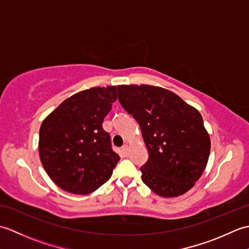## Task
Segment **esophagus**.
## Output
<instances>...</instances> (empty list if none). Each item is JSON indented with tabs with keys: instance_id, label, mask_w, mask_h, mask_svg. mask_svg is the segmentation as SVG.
<instances>
[{
	"instance_id": "34e87169",
	"label": "esophagus",
	"mask_w": 249,
	"mask_h": 249,
	"mask_svg": "<svg viewBox=\"0 0 249 249\" xmlns=\"http://www.w3.org/2000/svg\"><path fill=\"white\" fill-rule=\"evenodd\" d=\"M121 151H122V154H123L124 156H126V155H127V153H128V146L126 145V144H124L123 146H122Z\"/></svg>"
}]
</instances>
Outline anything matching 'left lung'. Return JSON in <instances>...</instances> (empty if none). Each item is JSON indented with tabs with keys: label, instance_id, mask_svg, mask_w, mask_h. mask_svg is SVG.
I'll list each match as a JSON object with an SVG mask.
<instances>
[{
	"label": "left lung",
	"instance_id": "obj_1",
	"mask_svg": "<svg viewBox=\"0 0 249 249\" xmlns=\"http://www.w3.org/2000/svg\"><path fill=\"white\" fill-rule=\"evenodd\" d=\"M119 102L138 122L149 152L141 178L160 197L192 188L209 160L211 140L199 111L177 94L147 84L119 86Z\"/></svg>",
	"mask_w": 249,
	"mask_h": 249
}]
</instances>
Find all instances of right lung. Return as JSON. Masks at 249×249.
<instances>
[{"label":"right lung","mask_w":249,"mask_h":249,"mask_svg":"<svg viewBox=\"0 0 249 249\" xmlns=\"http://www.w3.org/2000/svg\"><path fill=\"white\" fill-rule=\"evenodd\" d=\"M116 100V87L73 94L47 116L39 129V157L60 188L88 195L110 178L120 156L103 128Z\"/></svg>","instance_id":"obj_1"}]
</instances>
